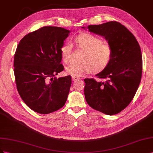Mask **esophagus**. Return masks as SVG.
<instances>
[{
    "instance_id": "obj_1",
    "label": "esophagus",
    "mask_w": 153,
    "mask_h": 153,
    "mask_svg": "<svg viewBox=\"0 0 153 153\" xmlns=\"http://www.w3.org/2000/svg\"><path fill=\"white\" fill-rule=\"evenodd\" d=\"M79 78L78 77H72V81H77V80H79Z\"/></svg>"
}]
</instances>
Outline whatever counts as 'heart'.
Here are the masks:
<instances>
[{
    "instance_id": "b5f03b06",
    "label": "heart",
    "mask_w": 153,
    "mask_h": 153,
    "mask_svg": "<svg viewBox=\"0 0 153 153\" xmlns=\"http://www.w3.org/2000/svg\"><path fill=\"white\" fill-rule=\"evenodd\" d=\"M75 42L80 49L85 51L82 58L84 62L72 63L66 67V72L73 77H79L94 71H100L111 62L113 50L110 44L102 42L101 38L91 34H82L76 37ZM72 45L65 43L60 49L61 56L65 63L71 61Z\"/></svg>"
}]
</instances>
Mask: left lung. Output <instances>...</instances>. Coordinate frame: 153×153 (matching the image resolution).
Returning <instances> with one entry per match:
<instances>
[{
	"mask_svg": "<svg viewBox=\"0 0 153 153\" xmlns=\"http://www.w3.org/2000/svg\"><path fill=\"white\" fill-rule=\"evenodd\" d=\"M87 29L106 39L112 48L113 56L110 64L95 75L104 81L84 79L86 101L91 108L104 114H117L129 105L140 82V47L133 34L116 21L90 25Z\"/></svg>",
	"mask_w": 153,
	"mask_h": 153,
	"instance_id": "left-lung-1",
	"label": "left lung"
}]
</instances>
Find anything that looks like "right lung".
Returning a JSON list of instances; mask_svg holds the SVG:
<instances>
[{"label":"right lung","instance_id":"obj_1","mask_svg":"<svg viewBox=\"0 0 153 153\" xmlns=\"http://www.w3.org/2000/svg\"><path fill=\"white\" fill-rule=\"evenodd\" d=\"M70 33L45 26L27 34L17 46L13 65L17 90L26 105L40 114L57 111L67 101L71 77L54 76L64 69L60 49Z\"/></svg>","mask_w":153,"mask_h":153}]
</instances>
